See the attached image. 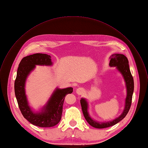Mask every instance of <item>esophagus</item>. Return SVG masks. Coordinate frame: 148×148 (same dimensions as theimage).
<instances>
[{
  "instance_id": "esophagus-1",
  "label": "esophagus",
  "mask_w": 148,
  "mask_h": 148,
  "mask_svg": "<svg viewBox=\"0 0 148 148\" xmlns=\"http://www.w3.org/2000/svg\"><path fill=\"white\" fill-rule=\"evenodd\" d=\"M84 92V89L83 88H78L77 90H76V93L78 94V95H81Z\"/></svg>"
}]
</instances>
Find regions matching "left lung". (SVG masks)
Segmentation results:
<instances>
[{
    "label": "left lung",
    "mask_w": 148,
    "mask_h": 148,
    "mask_svg": "<svg viewBox=\"0 0 148 148\" xmlns=\"http://www.w3.org/2000/svg\"><path fill=\"white\" fill-rule=\"evenodd\" d=\"M110 66H116L118 70L122 74L127 87V97L125 100V109L122 114L112 121L106 123H99L91 118L88 112V103L85 99L80 100V104L84 118L87 122L92 127L97 129H104L115 125L122 120L128 113L132 104V97L134 91V80L130 71L129 61L127 57L122 54H114L110 57Z\"/></svg>",
    "instance_id": "8db88e82"
}]
</instances>
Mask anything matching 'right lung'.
Returning a JSON list of instances; mask_svg holds the SVG:
<instances>
[{
    "label": "right lung",
    "instance_id": "1",
    "mask_svg": "<svg viewBox=\"0 0 148 148\" xmlns=\"http://www.w3.org/2000/svg\"><path fill=\"white\" fill-rule=\"evenodd\" d=\"M51 56L47 54L36 53L23 57L21 61L14 83L15 94L22 114L32 124L41 127H53L61 120L62 106L65 95L71 94L73 88H57L42 112L34 113L29 107L25 95V84L27 76L36 65H51Z\"/></svg>",
    "mask_w": 148,
    "mask_h": 148
}]
</instances>
